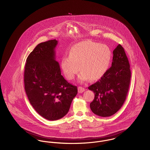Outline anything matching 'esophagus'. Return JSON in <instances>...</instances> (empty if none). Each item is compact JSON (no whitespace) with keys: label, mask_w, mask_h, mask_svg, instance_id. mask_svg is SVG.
<instances>
[{"label":"esophagus","mask_w":150,"mask_h":150,"mask_svg":"<svg viewBox=\"0 0 150 150\" xmlns=\"http://www.w3.org/2000/svg\"><path fill=\"white\" fill-rule=\"evenodd\" d=\"M85 88H84L83 87L81 86H79L78 87V92L79 93H83V92L85 91Z\"/></svg>","instance_id":"1"}]
</instances>
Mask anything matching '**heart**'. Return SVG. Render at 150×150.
<instances>
[{
  "instance_id": "obj_1",
  "label": "heart",
  "mask_w": 150,
  "mask_h": 150,
  "mask_svg": "<svg viewBox=\"0 0 150 150\" xmlns=\"http://www.w3.org/2000/svg\"><path fill=\"white\" fill-rule=\"evenodd\" d=\"M112 58L110 48L105 44L91 40H85L74 45L69 51V56L62 58L61 65L66 78L74 79L79 70V81L89 79L96 80L106 72Z\"/></svg>"
}]
</instances>
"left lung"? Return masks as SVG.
<instances>
[{
	"mask_svg": "<svg viewBox=\"0 0 150 150\" xmlns=\"http://www.w3.org/2000/svg\"><path fill=\"white\" fill-rule=\"evenodd\" d=\"M130 78L128 59L123 47L119 44L113 51L111 67L98 81L88 87L95 95L90 103L93 113L107 117L118 111L126 99Z\"/></svg>",
	"mask_w": 150,
	"mask_h": 150,
	"instance_id": "8db88e82",
	"label": "left lung"
}]
</instances>
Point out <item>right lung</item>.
Masks as SVG:
<instances>
[{
    "instance_id": "add662e5",
    "label": "right lung",
    "mask_w": 150,
    "mask_h": 150,
    "mask_svg": "<svg viewBox=\"0 0 150 150\" xmlns=\"http://www.w3.org/2000/svg\"><path fill=\"white\" fill-rule=\"evenodd\" d=\"M56 39L39 44L29 55L24 72L25 89L31 106L45 119L57 120L69 112L76 86L61 75L56 60Z\"/></svg>"
}]
</instances>
